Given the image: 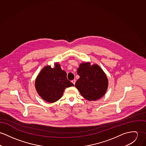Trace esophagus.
Masks as SVG:
<instances>
[{
  "instance_id": "1",
  "label": "esophagus",
  "mask_w": 146,
  "mask_h": 146,
  "mask_svg": "<svg viewBox=\"0 0 146 146\" xmlns=\"http://www.w3.org/2000/svg\"><path fill=\"white\" fill-rule=\"evenodd\" d=\"M76 80H73V81H72V82L74 84H75V83H76Z\"/></svg>"
}]
</instances>
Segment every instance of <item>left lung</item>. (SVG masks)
I'll return each mask as SVG.
<instances>
[{"instance_id": "left-lung-1", "label": "left lung", "mask_w": 146, "mask_h": 146, "mask_svg": "<svg viewBox=\"0 0 146 146\" xmlns=\"http://www.w3.org/2000/svg\"><path fill=\"white\" fill-rule=\"evenodd\" d=\"M80 78L75 86L81 95L88 101H96L102 97L108 90V79L106 74L96 64L82 63L77 69Z\"/></svg>"}]
</instances>
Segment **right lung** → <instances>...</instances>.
Instances as JSON below:
<instances>
[{
  "label": "right lung",
  "instance_id": "1",
  "mask_svg": "<svg viewBox=\"0 0 146 146\" xmlns=\"http://www.w3.org/2000/svg\"><path fill=\"white\" fill-rule=\"evenodd\" d=\"M35 86L40 97L48 102L52 103L62 97L66 87L74 84L67 80L66 73L56 62L53 68L46 65L41 69L36 78Z\"/></svg>",
  "mask_w": 146,
  "mask_h": 146
}]
</instances>
